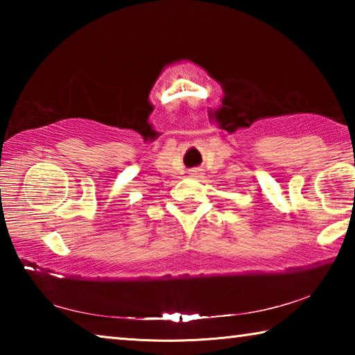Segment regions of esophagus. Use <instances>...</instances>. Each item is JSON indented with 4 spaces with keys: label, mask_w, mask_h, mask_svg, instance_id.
Segmentation results:
<instances>
[{
    "label": "esophagus",
    "mask_w": 355,
    "mask_h": 355,
    "mask_svg": "<svg viewBox=\"0 0 355 355\" xmlns=\"http://www.w3.org/2000/svg\"><path fill=\"white\" fill-rule=\"evenodd\" d=\"M191 175H192V177H200V175H202V171H200V169L191 171Z\"/></svg>",
    "instance_id": "1"
}]
</instances>
